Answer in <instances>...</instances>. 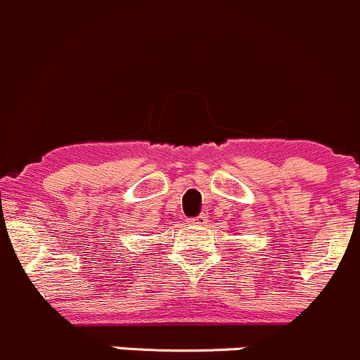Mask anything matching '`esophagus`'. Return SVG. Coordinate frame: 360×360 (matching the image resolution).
Masks as SVG:
<instances>
[{
	"label": "esophagus",
	"mask_w": 360,
	"mask_h": 360,
	"mask_svg": "<svg viewBox=\"0 0 360 360\" xmlns=\"http://www.w3.org/2000/svg\"><path fill=\"white\" fill-rule=\"evenodd\" d=\"M190 224H193V226H205L207 224V216L205 214H200V216L197 217H191L190 221H188Z\"/></svg>",
	"instance_id": "1"
}]
</instances>
